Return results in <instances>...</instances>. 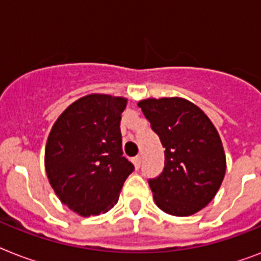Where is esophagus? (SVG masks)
Returning <instances> with one entry per match:
<instances>
[{"label":"esophagus","instance_id":"esophagus-1","mask_svg":"<svg viewBox=\"0 0 261 261\" xmlns=\"http://www.w3.org/2000/svg\"><path fill=\"white\" fill-rule=\"evenodd\" d=\"M133 164H134L135 169H139V167H141V157H135L134 160H133Z\"/></svg>","mask_w":261,"mask_h":261}]
</instances>
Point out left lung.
Returning <instances> with one entry per match:
<instances>
[{
  "label": "left lung",
  "mask_w": 261,
  "mask_h": 261,
  "mask_svg": "<svg viewBox=\"0 0 261 261\" xmlns=\"http://www.w3.org/2000/svg\"><path fill=\"white\" fill-rule=\"evenodd\" d=\"M165 147V167L149 180L155 204L167 214H196L214 199L226 172L222 141L208 116L182 97L138 102Z\"/></svg>",
  "instance_id": "8db88e82"
}]
</instances>
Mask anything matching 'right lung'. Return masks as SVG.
<instances>
[{
	"label": "right lung",
	"mask_w": 261,
	"mask_h": 261,
	"mask_svg": "<svg viewBox=\"0 0 261 261\" xmlns=\"http://www.w3.org/2000/svg\"><path fill=\"white\" fill-rule=\"evenodd\" d=\"M126 97L87 94L59 115L44 151L47 178L59 200L81 217L107 213L134 171L123 157L120 119Z\"/></svg>",
	"instance_id": "1"
}]
</instances>
